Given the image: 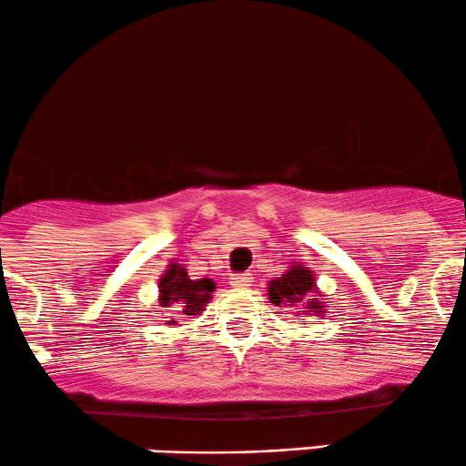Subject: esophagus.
Listing matches in <instances>:
<instances>
[{
  "mask_svg": "<svg viewBox=\"0 0 466 466\" xmlns=\"http://www.w3.org/2000/svg\"><path fill=\"white\" fill-rule=\"evenodd\" d=\"M251 282H254V278H251V274H243V276H237L229 280V285H232L234 289H249Z\"/></svg>",
  "mask_w": 466,
  "mask_h": 466,
  "instance_id": "esophagus-1",
  "label": "esophagus"
}]
</instances>
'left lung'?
I'll return each mask as SVG.
<instances>
[{
	"label": "left lung",
	"instance_id": "obj_1",
	"mask_svg": "<svg viewBox=\"0 0 466 466\" xmlns=\"http://www.w3.org/2000/svg\"><path fill=\"white\" fill-rule=\"evenodd\" d=\"M267 296H269L271 304L287 309L289 313L298 315V318H309V315L324 318L329 313V309L322 302L324 293L318 289L315 274L302 263H291L280 278L269 280Z\"/></svg>",
	"mask_w": 466,
	"mask_h": 466
}]
</instances>
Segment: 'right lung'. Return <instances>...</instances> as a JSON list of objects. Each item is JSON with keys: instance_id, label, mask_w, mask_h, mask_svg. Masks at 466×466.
<instances>
[{"instance_id": "obj_1", "label": "right lung", "mask_w": 466, "mask_h": 466, "mask_svg": "<svg viewBox=\"0 0 466 466\" xmlns=\"http://www.w3.org/2000/svg\"><path fill=\"white\" fill-rule=\"evenodd\" d=\"M215 289L217 285L212 278H197V280H192L188 276V269H186L184 265L170 260L157 282V307L173 313L166 319L168 329H177L179 318H186V315H201L206 311L208 302L212 300V291H215Z\"/></svg>"}]
</instances>
